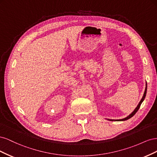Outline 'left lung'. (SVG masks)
Segmentation results:
<instances>
[{
  "label": "left lung",
  "mask_w": 157,
  "mask_h": 157,
  "mask_svg": "<svg viewBox=\"0 0 157 157\" xmlns=\"http://www.w3.org/2000/svg\"><path fill=\"white\" fill-rule=\"evenodd\" d=\"M147 82H146V86H145V92H144V96H143V97H142V98H141V99L140 100V101L139 104H138V105H137V106L136 107V109H134V111H133L131 114H130V115H128V117H126V118H122V119H118V120L107 119V120H108V121H124L128 120V119H129V118H132V117L133 116H134V115H135V114L137 113V111L139 110V109H140V106H141V104L142 103V102H143V101H144V100L145 99V96H146V94H147Z\"/></svg>",
  "instance_id": "8db88e82"
}]
</instances>
